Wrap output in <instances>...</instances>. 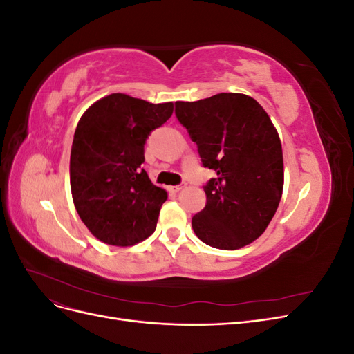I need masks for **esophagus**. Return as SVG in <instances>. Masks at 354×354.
<instances>
[{"mask_svg":"<svg viewBox=\"0 0 354 354\" xmlns=\"http://www.w3.org/2000/svg\"><path fill=\"white\" fill-rule=\"evenodd\" d=\"M183 187H185V185H176V186H169L168 190L173 192V194H177V192H180Z\"/></svg>","mask_w":354,"mask_h":354,"instance_id":"1","label":"esophagus"}]
</instances>
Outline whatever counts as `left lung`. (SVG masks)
<instances>
[{
	"mask_svg": "<svg viewBox=\"0 0 354 354\" xmlns=\"http://www.w3.org/2000/svg\"><path fill=\"white\" fill-rule=\"evenodd\" d=\"M176 116L202 167L217 174L203 186L205 208L192 217L195 234L218 250L251 243L269 226L283 189L282 145L269 115L250 95L220 93L176 102Z\"/></svg>",
	"mask_w": 354,
	"mask_h": 354,
	"instance_id": "left-lung-1",
	"label": "left lung"
}]
</instances>
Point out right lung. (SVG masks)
<instances>
[{"instance_id": "1", "label": "right lung", "mask_w": 354, "mask_h": 354, "mask_svg": "<svg viewBox=\"0 0 354 354\" xmlns=\"http://www.w3.org/2000/svg\"><path fill=\"white\" fill-rule=\"evenodd\" d=\"M171 115V102L115 93L81 116L71 149V190L81 220L102 242L130 246L155 232L167 192L142 164L147 137Z\"/></svg>"}]
</instances>
